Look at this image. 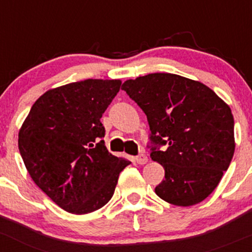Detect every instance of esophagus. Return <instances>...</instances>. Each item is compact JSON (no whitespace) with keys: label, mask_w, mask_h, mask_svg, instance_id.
<instances>
[{"label":"esophagus","mask_w":252,"mask_h":252,"mask_svg":"<svg viewBox=\"0 0 252 252\" xmlns=\"http://www.w3.org/2000/svg\"><path fill=\"white\" fill-rule=\"evenodd\" d=\"M135 160H136L137 164H141V165H144V164L147 163V156L146 155H139L135 157Z\"/></svg>","instance_id":"esophagus-1"}]
</instances>
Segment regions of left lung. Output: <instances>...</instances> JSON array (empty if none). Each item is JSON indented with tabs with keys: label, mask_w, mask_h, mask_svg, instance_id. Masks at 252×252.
I'll list each match as a JSON object with an SVG mask.
<instances>
[{
	"label": "left lung",
	"mask_w": 252,
	"mask_h": 252,
	"mask_svg": "<svg viewBox=\"0 0 252 252\" xmlns=\"http://www.w3.org/2000/svg\"><path fill=\"white\" fill-rule=\"evenodd\" d=\"M122 89L147 116L151 158L165 170L156 194L177 206L203 202L234 155L229 106L205 84L174 73L128 79ZM165 144L168 148L160 151Z\"/></svg>",
	"instance_id": "obj_1"
}]
</instances>
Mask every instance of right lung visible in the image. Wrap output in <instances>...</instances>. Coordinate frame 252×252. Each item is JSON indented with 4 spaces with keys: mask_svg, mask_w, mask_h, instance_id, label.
Returning <instances> with one entry per match:
<instances>
[{
    "mask_svg": "<svg viewBox=\"0 0 252 252\" xmlns=\"http://www.w3.org/2000/svg\"><path fill=\"white\" fill-rule=\"evenodd\" d=\"M119 79H86L49 89L36 100L18 146L31 179L57 205L76 215L102 208L131 163L105 146L102 113Z\"/></svg>",
    "mask_w": 252,
    "mask_h": 252,
    "instance_id": "obj_1",
    "label": "right lung"
}]
</instances>
